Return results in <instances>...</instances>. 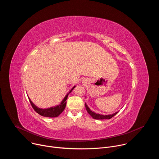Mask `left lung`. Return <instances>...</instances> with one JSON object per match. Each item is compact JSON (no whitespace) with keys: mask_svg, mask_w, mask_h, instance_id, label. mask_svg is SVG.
Returning <instances> with one entry per match:
<instances>
[{"mask_svg":"<svg viewBox=\"0 0 159 159\" xmlns=\"http://www.w3.org/2000/svg\"><path fill=\"white\" fill-rule=\"evenodd\" d=\"M85 108H86V110H87V112L94 119H96V120H106V119H108L109 120V119H111V118H112L114 116H115L117 114V113L118 112H116L114 113V114L109 115H102L96 114V112H94L91 110H90V108L87 106L86 104H85Z\"/></svg>","mask_w":159,"mask_h":159,"instance_id":"left-lung-1","label":"left lung"}]
</instances>
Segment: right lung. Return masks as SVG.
Segmentation results:
<instances>
[{
	"label": "right lung",
	"instance_id": "obj_1",
	"mask_svg": "<svg viewBox=\"0 0 159 159\" xmlns=\"http://www.w3.org/2000/svg\"><path fill=\"white\" fill-rule=\"evenodd\" d=\"M75 86L71 89L70 91L66 94V96L65 97V98L63 99V100L62 101V102H61V104L59 106H57L56 107H50V108H48V109H40L38 108V107H36L33 102L32 101L30 100V99L29 98L30 102L31 104V106L33 107V108L34 109V110L38 113L39 115H40L42 116H44V117H49V118H55L58 116L63 111V110L65 108L66 106V99L68 98V95H69L72 91V90L74 89Z\"/></svg>",
	"mask_w": 159,
	"mask_h": 159
}]
</instances>
